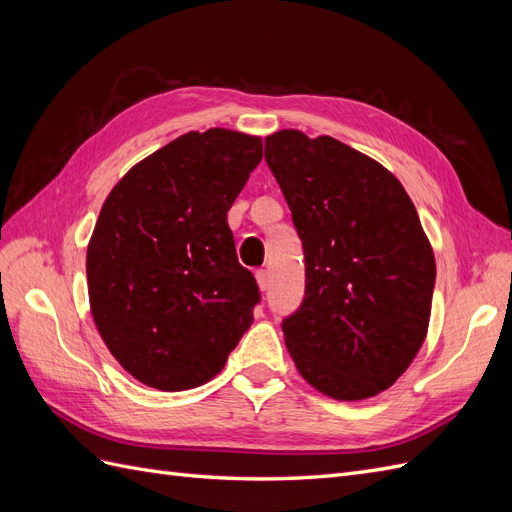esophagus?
<instances>
[{
    "mask_svg": "<svg viewBox=\"0 0 512 512\" xmlns=\"http://www.w3.org/2000/svg\"><path fill=\"white\" fill-rule=\"evenodd\" d=\"M256 282L260 286L262 292H267L271 288V277H269V271L267 269H258L256 271Z\"/></svg>",
    "mask_w": 512,
    "mask_h": 512,
    "instance_id": "1",
    "label": "esophagus"
}]
</instances>
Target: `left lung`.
<instances>
[{"instance_id": "8db88e82", "label": "left lung", "mask_w": 512, "mask_h": 512, "mask_svg": "<svg viewBox=\"0 0 512 512\" xmlns=\"http://www.w3.org/2000/svg\"><path fill=\"white\" fill-rule=\"evenodd\" d=\"M305 252V297L282 322L316 391L359 401L389 389L421 350L436 258L399 179L337 138H265Z\"/></svg>"}]
</instances>
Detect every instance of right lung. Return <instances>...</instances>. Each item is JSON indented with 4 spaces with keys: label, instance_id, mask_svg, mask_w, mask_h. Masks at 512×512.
<instances>
[{
    "label": "right lung",
    "instance_id": "add662e5",
    "mask_svg": "<svg viewBox=\"0 0 512 512\" xmlns=\"http://www.w3.org/2000/svg\"><path fill=\"white\" fill-rule=\"evenodd\" d=\"M262 160L260 136L188 132L132 166L87 245L89 305L106 348L151 389L218 376L254 322L228 209Z\"/></svg>",
    "mask_w": 512,
    "mask_h": 512
}]
</instances>
